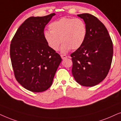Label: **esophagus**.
Returning <instances> with one entry per match:
<instances>
[{"label": "esophagus", "mask_w": 121, "mask_h": 121, "mask_svg": "<svg viewBox=\"0 0 121 121\" xmlns=\"http://www.w3.org/2000/svg\"><path fill=\"white\" fill-rule=\"evenodd\" d=\"M61 58L63 60L66 59V58L67 57V56L66 55H61Z\"/></svg>", "instance_id": "obj_1"}]
</instances>
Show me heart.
<instances>
[{"label": "heart", "mask_w": 121, "mask_h": 121, "mask_svg": "<svg viewBox=\"0 0 121 121\" xmlns=\"http://www.w3.org/2000/svg\"><path fill=\"white\" fill-rule=\"evenodd\" d=\"M50 31H45L44 37L48 45L54 51H58L61 42V51L66 52L70 49L81 47L87 36V26L80 18L62 17L49 25Z\"/></svg>", "instance_id": "b5f03b06"}]
</instances>
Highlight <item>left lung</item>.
Returning <instances> with one entry per match:
<instances>
[{
    "label": "left lung",
    "instance_id": "1",
    "mask_svg": "<svg viewBox=\"0 0 121 121\" xmlns=\"http://www.w3.org/2000/svg\"><path fill=\"white\" fill-rule=\"evenodd\" d=\"M87 26V36L81 47L70 55L72 75L77 83L90 87L99 84L107 76L110 69L113 43L107 29L93 15L78 14Z\"/></svg>",
    "mask_w": 121,
    "mask_h": 121
}]
</instances>
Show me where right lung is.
Returning <instances> with one entry per match:
<instances>
[{"instance_id": "add662e5", "label": "right lung", "mask_w": 121, "mask_h": 121, "mask_svg": "<svg viewBox=\"0 0 121 121\" xmlns=\"http://www.w3.org/2000/svg\"><path fill=\"white\" fill-rule=\"evenodd\" d=\"M55 14L29 17L13 38L10 55L17 81L29 91L40 92L51 86L61 61L60 55L48 45L44 30Z\"/></svg>"}]
</instances>
